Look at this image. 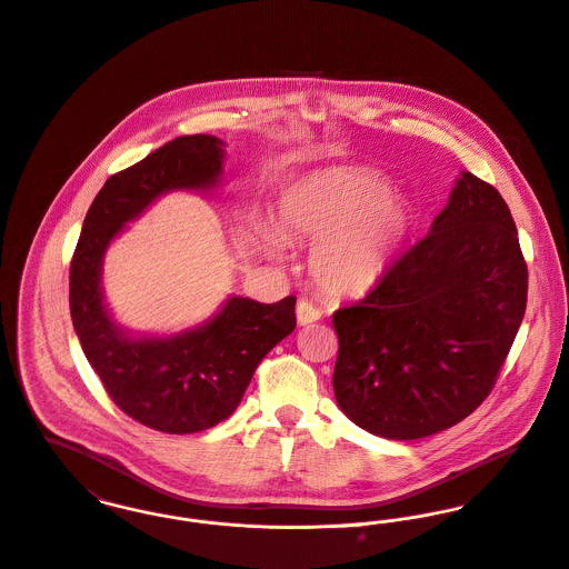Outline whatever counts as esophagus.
<instances>
[{"mask_svg":"<svg viewBox=\"0 0 569 569\" xmlns=\"http://www.w3.org/2000/svg\"><path fill=\"white\" fill-rule=\"evenodd\" d=\"M320 318V310L315 308L312 303H308V301H299L297 303V320H299V325H312Z\"/></svg>","mask_w":569,"mask_h":569,"instance_id":"1","label":"esophagus"}]
</instances>
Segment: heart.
<instances>
[{
  "mask_svg": "<svg viewBox=\"0 0 569 569\" xmlns=\"http://www.w3.org/2000/svg\"><path fill=\"white\" fill-rule=\"evenodd\" d=\"M279 237L259 229L261 249L283 254L286 240L315 242L308 268L331 299H362L383 281L415 231V207L376 177L336 170L286 191L274 209Z\"/></svg>",
  "mask_w": 569,
  "mask_h": 569,
  "instance_id": "obj_1",
  "label": "heart"
}]
</instances>
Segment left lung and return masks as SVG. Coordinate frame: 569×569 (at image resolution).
Segmentation results:
<instances>
[{
  "mask_svg": "<svg viewBox=\"0 0 569 569\" xmlns=\"http://www.w3.org/2000/svg\"><path fill=\"white\" fill-rule=\"evenodd\" d=\"M528 268L510 209L460 172L428 236L367 299L333 315V392L392 441L442 432L491 392L526 312Z\"/></svg>",
  "mask_w": 569,
  "mask_h": 569,
  "instance_id": "obj_1",
  "label": "left lung"
}]
</instances>
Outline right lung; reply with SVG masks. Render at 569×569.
I'll return each mask as SVG.
<instances>
[{"mask_svg":"<svg viewBox=\"0 0 569 569\" xmlns=\"http://www.w3.org/2000/svg\"><path fill=\"white\" fill-rule=\"evenodd\" d=\"M224 159L222 139L186 134L113 174L84 216L69 268L71 322L91 369L122 412L166 435L231 417L257 365L297 327V297L266 306L231 295L211 318L174 333L130 331L104 299V254L128 222L166 193L218 190Z\"/></svg>","mask_w":569,"mask_h":569,"instance_id":"1","label":"right lung"}]
</instances>
